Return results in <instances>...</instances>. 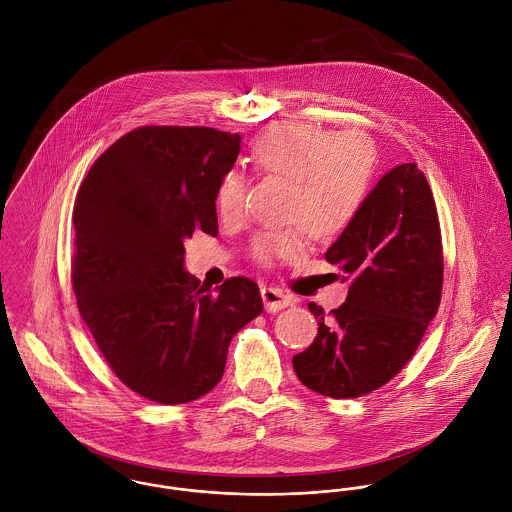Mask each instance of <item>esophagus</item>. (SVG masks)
Masks as SVG:
<instances>
[{"instance_id": "esophagus-1", "label": "esophagus", "mask_w": 512, "mask_h": 512, "mask_svg": "<svg viewBox=\"0 0 512 512\" xmlns=\"http://www.w3.org/2000/svg\"><path fill=\"white\" fill-rule=\"evenodd\" d=\"M260 293H262L264 307H266V311H270V313H272V311L276 313V311H280V309L292 305V297H288L282 290H276V288H262Z\"/></svg>"}]
</instances>
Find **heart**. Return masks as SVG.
<instances>
[{
    "label": "heart",
    "mask_w": 512,
    "mask_h": 512,
    "mask_svg": "<svg viewBox=\"0 0 512 512\" xmlns=\"http://www.w3.org/2000/svg\"><path fill=\"white\" fill-rule=\"evenodd\" d=\"M250 159L260 173L290 181L284 219L297 224L262 232L250 246L252 256L270 266L305 252L303 228L313 238L331 242L355 224L370 193L376 155L363 134H337L315 124L286 122L266 128L252 140ZM244 201V177L226 171L217 187L220 217H238Z\"/></svg>",
    "instance_id": "obj_1"
}]
</instances>
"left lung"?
Segmentation results:
<instances>
[{
  "label": "left lung",
  "instance_id": "obj_1",
  "mask_svg": "<svg viewBox=\"0 0 512 512\" xmlns=\"http://www.w3.org/2000/svg\"><path fill=\"white\" fill-rule=\"evenodd\" d=\"M349 282L329 317L309 303L319 329L292 359L297 378L329 398H359L394 378L438 313L443 254L438 211L416 163L390 169L355 224L325 252Z\"/></svg>",
  "mask_w": 512,
  "mask_h": 512
}]
</instances>
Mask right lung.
I'll use <instances>...</instances> for the list:
<instances>
[{
	"label": "right lung",
	"instance_id": "1",
	"mask_svg": "<svg viewBox=\"0 0 512 512\" xmlns=\"http://www.w3.org/2000/svg\"><path fill=\"white\" fill-rule=\"evenodd\" d=\"M238 153V134L144 126L108 147L78 189V311L116 376L151 402L211 392L232 337L264 309L248 278L213 292L185 272V240L219 234L217 187Z\"/></svg>",
	"mask_w": 512,
	"mask_h": 512
}]
</instances>
